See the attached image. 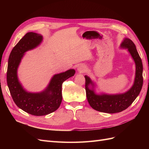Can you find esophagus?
<instances>
[{"label": "esophagus", "mask_w": 149, "mask_h": 149, "mask_svg": "<svg viewBox=\"0 0 149 149\" xmlns=\"http://www.w3.org/2000/svg\"><path fill=\"white\" fill-rule=\"evenodd\" d=\"M78 71L79 73H84V72L86 71V67L84 65H80L78 67Z\"/></svg>", "instance_id": "1"}]
</instances>
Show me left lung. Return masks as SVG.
Here are the masks:
<instances>
[{"label": "left lung", "instance_id": "left-lung-1", "mask_svg": "<svg viewBox=\"0 0 149 149\" xmlns=\"http://www.w3.org/2000/svg\"><path fill=\"white\" fill-rule=\"evenodd\" d=\"M120 47L127 49L135 62L136 74L134 84L127 91L124 93L109 94L101 93L97 94L94 89L96 87V84L89 76L85 75V89L88 101L91 107L97 111L109 114L123 111L131 105L141 91L143 84V66L136 47L131 40L125 38Z\"/></svg>", "mask_w": 149, "mask_h": 149}]
</instances>
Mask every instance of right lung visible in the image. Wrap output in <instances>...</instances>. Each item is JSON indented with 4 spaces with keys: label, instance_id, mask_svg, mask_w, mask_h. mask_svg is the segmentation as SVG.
I'll return each mask as SVG.
<instances>
[{
    "label": "right lung",
    "instance_id": "right-lung-1",
    "mask_svg": "<svg viewBox=\"0 0 149 149\" xmlns=\"http://www.w3.org/2000/svg\"><path fill=\"white\" fill-rule=\"evenodd\" d=\"M43 41L42 35L29 32L13 47L8 58L7 82L11 96L20 109L33 116H45L55 111L62 101V84L75 74L74 69L56 74L47 87L39 93L29 92L19 81L17 70L25 53L39 46Z\"/></svg>",
    "mask_w": 149,
    "mask_h": 149
}]
</instances>
